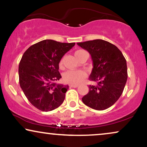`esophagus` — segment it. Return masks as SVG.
I'll use <instances>...</instances> for the list:
<instances>
[{"mask_svg": "<svg viewBox=\"0 0 147 147\" xmlns=\"http://www.w3.org/2000/svg\"><path fill=\"white\" fill-rule=\"evenodd\" d=\"M78 86V84H70V86L72 88H77Z\"/></svg>", "mask_w": 147, "mask_h": 147, "instance_id": "esophagus-1", "label": "esophagus"}]
</instances>
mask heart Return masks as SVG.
<instances>
[{
	"label": "heart",
	"mask_w": 147,
	"mask_h": 147,
	"mask_svg": "<svg viewBox=\"0 0 147 147\" xmlns=\"http://www.w3.org/2000/svg\"><path fill=\"white\" fill-rule=\"evenodd\" d=\"M85 51L82 50H77L75 52V57L78 59L80 56ZM63 59L61 60L59 63V66L61 67L63 65ZM85 73L83 71L81 70H68L65 71L63 74V79L65 82L69 83L72 84H79L81 81L85 78Z\"/></svg>",
	"instance_id": "b5f03b06"
}]
</instances>
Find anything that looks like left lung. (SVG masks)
<instances>
[{
  "label": "left lung",
  "instance_id": "obj_1",
  "mask_svg": "<svg viewBox=\"0 0 147 147\" xmlns=\"http://www.w3.org/2000/svg\"><path fill=\"white\" fill-rule=\"evenodd\" d=\"M77 44L91 56L93 67L89 80L97 83L88 86V93L82 100L93 109L106 110L115 104L123 91L127 80L126 60L117 46L102 39Z\"/></svg>",
  "mask_w": 147,
  "mask_h": 147
}]
</instances>
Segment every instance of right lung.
<instances>
[{
  "mask_svg": "<svg viewBox=\"0 0 147 147\" xmlns=\"http://www.w3.org/2000/svg\"><path fill=\"white\" fill-rule=\"evenodd\" d=\"M75 43L52 39L39 41L23 54L18 74L20 87L30 104L43 112L52 111L63 104L68 85L57 84L61 78L59 63Z\"/></svg>",
  "mask_w": 147,
  "mask_h": 147,
  "instance_id": "obj_1",
  "label": "right lung"
}]
</instances>
